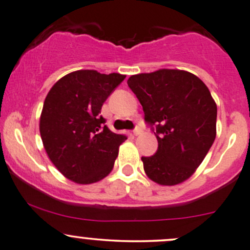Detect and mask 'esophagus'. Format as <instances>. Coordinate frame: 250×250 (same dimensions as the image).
<instances>
[{
    "instance_id": "34e87169",
    "label": "esophagus",
    "mask_w": 250,
    "mask_h": 250,
    "mask_svg": "<svg viewBox=\"0 0 250 250\" xmlns=\"http://www.w3.org/2000/svg\"><path fill=\"white\" fill-rule=\"evenodd\" d=\"M141 133H143V129H141L140 127H136L135 129H134V135L138 136V135H140Z\"/></svg>"
}]
</instances>
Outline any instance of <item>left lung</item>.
<instances>
[{
  "instance_id": "1",
  "label": "left lung",
  "mask_w": 250,
  "mask_h": 250,
  "mask_svg": "<svg viewBox=\"0 0 250 250\" xmlns=\"http://www.w3.org/2000/svg\"><path fill=\"white\" fill-rule=\"evenodd\" d=\"M127 83L158 140L153 156L141 157L146 175L162 186L188 180L215 139L217 105L211 92L196 75L178 69L132 75Z\"/></svg>"
}]
</instances>
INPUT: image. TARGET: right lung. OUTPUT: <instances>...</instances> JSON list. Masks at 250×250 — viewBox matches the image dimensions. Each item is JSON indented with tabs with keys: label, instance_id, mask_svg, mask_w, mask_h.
<instances>
[{
	"label": "right lung",
	"instance_id": "obj_1",
	"mask_svg": "<svg viewBox=\"0 0 250 250\" xmlns=\"http://www.w3.org/2000/svg\"><path fill=\"white\" fill-rule=\"evenodd\" d=\"M125 78L118 73L77 70L49 91L39 130L50 160L68 180L91 185L111 172L118 147L127 136L112 133L101 110Z\"/></svg>",
	"mask_w": 250,
	"mask_h": 250
}]
</instances>
